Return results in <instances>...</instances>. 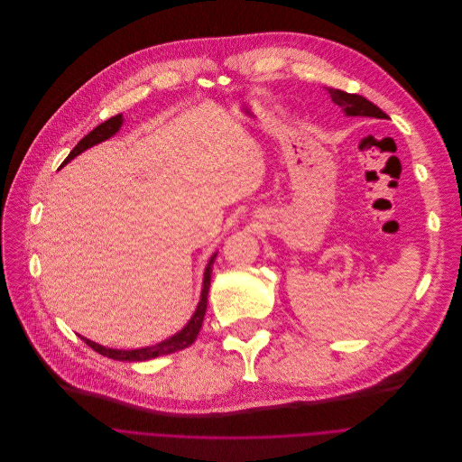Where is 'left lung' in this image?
Listing matches in <instances>:
<instances>
[{"label":"left lung","mask_w":462,"mask_h":462,"mask_svg":"<svg viewBox=\"0 0 462 462\" xmlns=\"http://www.w3.org/2000/svg\"><path fill=\"white\" fill-rule=\"evenodd\" d=\"M329 97L335 106L340 107V111L346 116H358V118H377V120H388V115L383 113L375 104L365 100L358 95H349V92L338 90V88H328Z\"/></svg>","instance_id":"8db88e82"}]
</instances>
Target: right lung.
Wrapping results in <instances>:
<instances>
[{
	"instance_id": "add662e5",
	"label": "right lung",
	"mask_w": 462,
	"mask_h": 462,
	"mask_svg": "<svg viewBox=\"0 0 462 462\" xmlns=\"http://www.w3.org/2000/svg\"><path fill=\"white\" fill-rule=\"evenodd\" d=\"M124 125V115H116L113 118H109L107 122L100 124L97 129H92L87 136H83L78 145L69 152V156L65 158V162L60 165H67L70 160H74L78 154H81L83 151L90 149L92 145H98L109 138H113ZM218 251H215L206 265V271H204V282H202V291H200V300H199V306L191 317V320L183 326L178 333H174L172 337L158 342V344H152V346H145V347H136V349H115V347H106L98 342H92L85 337H81L85 340V344H88L92 349H95L97 353L104 355V356H109L113 360H125V362H140V360H149V358H156V356H162V355H169V353H174V351H180V349H186L188 346H191L195 342V338L199 337L200 333V328H202V322H204V315H206V310H208V295H209V286H211V273H213V263H215V258H217Z\"/></svg>"
}]
</instances>
